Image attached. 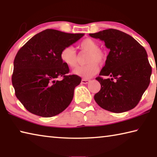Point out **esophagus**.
I'll return each mask as SVG.
<instances>
[{
	"label": "esophagus",
	"instance_id": "esophagus-1",
	"mask_svg": "<svg viewBox=\"0 0 157 157\" xmlns=\"http://www.w3.org/2000/svg\"><path fill=\"white\" fill-rule=\"evenodd\" d=\"M90 82V79H82L81 81L82 84H88Z\"/></svg>",
	"mask_w": 157,
	"mask_h": 157
}]
</instances>
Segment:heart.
<instances>
[{
	"instance_id": "obj_1",
	"label": "heart",
	"mask_w": 157,
	"mask_h": 157,
	"mask_svg": "<svg viewBox=\"0 0 157 157\" xmlns=\"http://www.w3.org/2000/svg\"><path fill=\"white\" fill-rule=\"evenodd\" d=\"M79 47L84 51L88 52L86 65L78 66L74 69L73 73L87 79L94 76L99 70L98 63L102 64L106 59V54L104 50L98 48V44L94 39L86 38L79 44ZM62 62L71 68H74L78 63V57L73 47L67 46L63 48L60 54Z\"/></svg>"
}]
</instances>
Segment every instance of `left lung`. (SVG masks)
<instances>
[{"label": "left lung", "mask_w": 157, "mask_h": 157, "mask_svg": "<svg viewBox=\"0 0 157 157\" xmlns=\"http://www.w3.org/2000/svg\"><path fill=\"white\" fill-rule=\"evenodd\" d=\"M104 41L110 51L105 65L95 79L100 82V91L94 99L100 107L114 113L134 109L141 99L150 82L152 67L145 49L123 32L107 29L89 34ZM102 76H109L104 79Z\"/></svg>", "instance_id": "1"}]
</instances>
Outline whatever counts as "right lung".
Here are the masks:
<instances>
[{
  "instance_id": "1",
  "label": "right lung",
  "mask_w": 157,
  "mask_h": 157,
  "mask_svg": "<svg viewBox=\"0 0 157 157\" xmlns=\"http://www.w3.org/2000/svg\"><path fill=\"white\" fill-rule=\"evenodd\" d=\"M84 34L63 33L53 29L41 32L18 50L12 76L15 95L30 113L45 118L62 112L72 101L82 79L69 75L60 54ZM63 77L62 81L57 78Z\"/></svg>"
}]
</instances>
